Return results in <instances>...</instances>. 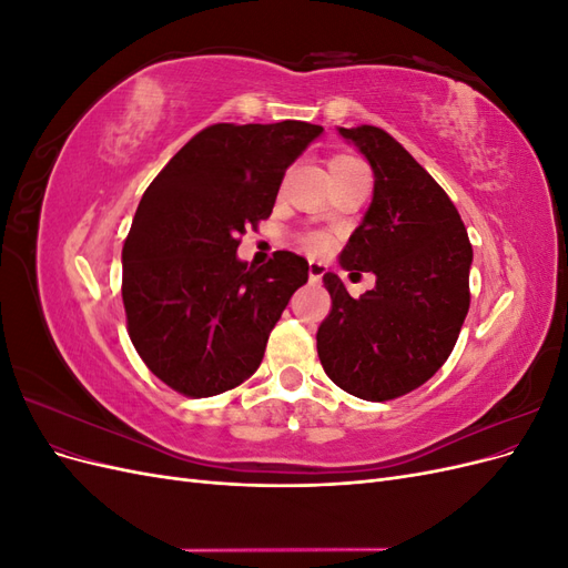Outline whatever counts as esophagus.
Masks as SVG:
<instances>
[{
	"instance_id": "1",
	"label": "esophagus",
	"mask_w": 568,
	"mask_h": 568,
	"mask_svg": "<svg viewBox=\"0 0 568 568\" xmlns=\"http://www.w3.org/2000/svg\"><path fill=\"white\" fill-rule=\"evenodd\" d=\"M324 272H326V265H324V263H317V261L307 263V274H311L313 282H320V280L324 277Z\"/></svg>"
}]
</instances>
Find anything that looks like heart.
<instances>
[{
	"label": "heart",
	"instance_id": "obj_1",
	"mask_svg": "<svg viewBox=\"0 0 568 568\" xmlns=\"http://www.w3.org/2000/svg\"><path fill=\"white\" fill-rule=\"evenodd\" d=\"M355 168H365V165L353 156H334L329 161V173H343V170H355ZM298 244L307 253H324L329 248V239H326L322 232H305L298 236Z\"/></svg>",
	"mask_w": 568,
	"mask_h": 568
}]
</instances>
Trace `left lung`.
I'll return each mask as SVG.
<instances>
[{
    "label": "left lung",
    "mask_w": 568,
    "mask_h": 568,
    "mask_svg": "<svg viewBox=\"0 0 568 568\" xmlns=\"http://www.w3.org/2000/svg\"><path fill=\"white\" fill-rule=\"evenodd\" d=\"M338 132L374 170L372 205L341 265L374 272L376 286L353 298L338 274H324L332 311L317 355L338 388L384 403L426 384L453 353L469 313L474 253L455 203L400 142L374 125Z\"/></svg>",
    "instance_id": "left-lung-1"
}]
</instances>
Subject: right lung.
I'll use <instances>...</instances> for the list:
<instances>
[{
    "label": "right lung",
    "mask_w": 568,
    "mask_h": 568,
    "mask_svg": "<svg viewBox=\"0 0 568 568\" xmlns=\"http://www.w3.org/2000/svg\"><path fill=\"white\" fill-rule=\"evenodd\" d=\"M322 132L303 120L217 123L189 140L136 205L123 244V305L134 351L186 398L225 393L261 367L274 324L307 282V261L236 257L270 217L286 168Z\"/></svg>",
    "instance_id": "right-lung-1"
}]
</instances>
